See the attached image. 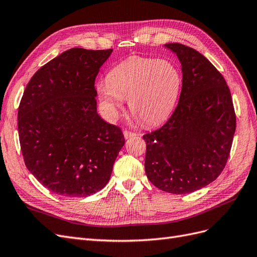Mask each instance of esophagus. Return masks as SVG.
I'll list each match as a JSON object with an SVG mask.
<instances>
[{"mask_svg":"<svg viewBox=\"0 0 257 257\" xmlns=\"http://www.w3.org/2000/svg\"><path fill=\"white\" fill-rule=\"evenodd\" d=\"M123 135H124V138H125V139H128V138H131V137L136 136L137 134H136V133H134V132H131V131H128V130H125V131L123 132Z\"/></svg>","mask_w":257,"mask_h":257,"instance_id":"34e87169","label":"esophagus"}]
</instances>
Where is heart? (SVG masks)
<instances>
[{"mask_svg": "<svg viewBox=\"0 0 257 257\" xmlns=\"http://www.w3.org/2000/svg\"><path fill=\"white\" fill-rule=\"evenodd\" d=\"M181 84V73L173 62L131 57L111 69L97 91L111 116L121 108L122 99H127L132 113L146 125H154L173 111Z\"/></svg>", "mask_w": 257, "mask_h": 257, "instance_id": "b5f03b06", "label": "heart"}]
</instances>
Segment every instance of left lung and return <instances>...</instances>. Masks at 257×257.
<instances>
[{
  "label": "left lung",
  "mask_w": 257,
  "mask_h": 257,
  "mask_svg": "<svg viewBox=\"0 0 257 257\" xmlns=\"http://www.w3.org/2000/svg\"><path fill=\"white\" fill-rule=\"evenodd\" d=\"M182 66V88L173 114L162 127L144 135L145 170L158 189L186 194L220 176L228 160L236 113L224 77L189 46L165 45Z\"/></svg>",
  "instance_id": "8db88e82"
}]
</instances>
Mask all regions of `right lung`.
I'll return each instance as SVG.
<instances>
[{
    "label": "right lung",
    "mask_w": 257,
    "mask_h": 257,
    "mask_svg": "<svg viewBox=\"0 0 257 257\" xmlns=\"http://www.w3.org/2000/svg\"><path fill=\"white\" fill-rule=\"evenodd\" d=\"M111 52L68 49L38 69L23 92L18 133L25 164L58 195L102 190L125 143L121 128L96 111L95 78Z\"/></svg>",
    "instance_id": "obj_1"
}]
</instances>
